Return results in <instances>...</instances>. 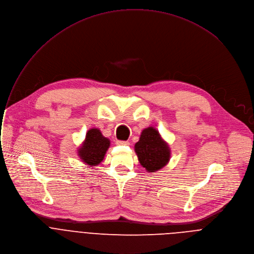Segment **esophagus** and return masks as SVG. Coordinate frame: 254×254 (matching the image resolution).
Listing matches in <instances>:
<instances>
[{
    "label": "esophagus",
    "instance_id": "esophagus-1",
    "mask_svg": "<svg viewBox=\"0 0 254 254\" xmlns=\"http://www.w3.org/2000/svg\"><path fill=\"white\" fill-rule=\"evenodd\" d=\"M116 144H117V145H128L129 142H128V141H123V140H117Z\"/></svg>",
    "mask_w": 254,
    "mask_h": 254
}]
</instances>
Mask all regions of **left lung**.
Masks as SVG:
<instances>
[{
    "label": "left lung",
    "instance_id": "obj_1",
    "mask_svg": "<svg viewBox=\"0 0 254 254\" xmlns=\"http://www.w3.org/2000/svg\"><path fill=\"white\" fill-rule=\"evenodd\" d=\"M135 152L140 164L149 173L162 168L171 156L167 144L161 139L157 130L152 127L142 131L139 141L135 144Z\"/></svg>",
    "mask_w": 254,
    "mask_h": 254
}]
</instances>
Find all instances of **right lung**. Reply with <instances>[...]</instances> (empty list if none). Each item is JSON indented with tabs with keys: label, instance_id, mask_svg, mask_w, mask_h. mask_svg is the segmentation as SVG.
Returning <instances> with one entry per match:
<instances>
[{
	"label": "right lung",
	"instance_id": "add662e5",
	"mask_svg": "<svg viewBox=\"0 0 254 254\" xmlns=\"http://www.w3.org/2000/svg\"><path fill=\"white\" fill-rule=\"evenodd\" d=\"M110 146L109 139L104 137L99 129H91L86 135V141L78 150V155L89 165L99 164Z\"/></svg>",
	"mask_w": 254,
	"mask_h": 254
}]
</instances>
